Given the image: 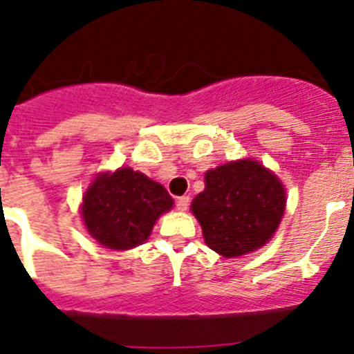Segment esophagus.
<instances>
[{"label": "esophagus", "mask_w": 354, "mask_h": 354, "mask_svg": "<svg viewBox=\"0 0 354 354\" xmlns=\"http://www.w3.org/2000/svg\"><path fill=\"white\" fill-rule=\"evenodd\" d=\"M188 204H190V197H188V196H181V197H178V199H176L178 211H187Z\"/></svg>", "instance_id": "esophagus-1"}]
</instances>
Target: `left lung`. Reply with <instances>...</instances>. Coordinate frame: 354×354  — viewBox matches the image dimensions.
I'll return each instance as SVG.
<instances>
[{
    "mask_svg": "<svg viewBox=\"0 0 354 354\" xmlns=\"http://www.w3.org/2000/svg\"><path fill=\"white\" fill-rule=\"evenodd\" d=\"M206 188L192 201L207 246L225 259L262 248L279 227L285 187L260 162L241 158L209 169Z\"/></svg>",
    "mask_w": 354,
    "mask_h": 354,
    "instance_id": "1",
    "label": "left lung"
}]
</instances>
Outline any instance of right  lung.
<instances>
[{"label":"right lung","mask_w":354,"mask_h":354,"mask_svg":"<svg viewBox=\"0 0 354 354\" xmlns=\"http://www.w3.org/2000/svg\"><path fill=\"white\" fill-rule=\"evenodd\" d=\"M171 207L173 199L160 183L140 171L120 167L94 178L84 196L82 218L99 244L131 250L148 239L157 218Z\"/></svg>","instance_id":"1"}]
</instances>
